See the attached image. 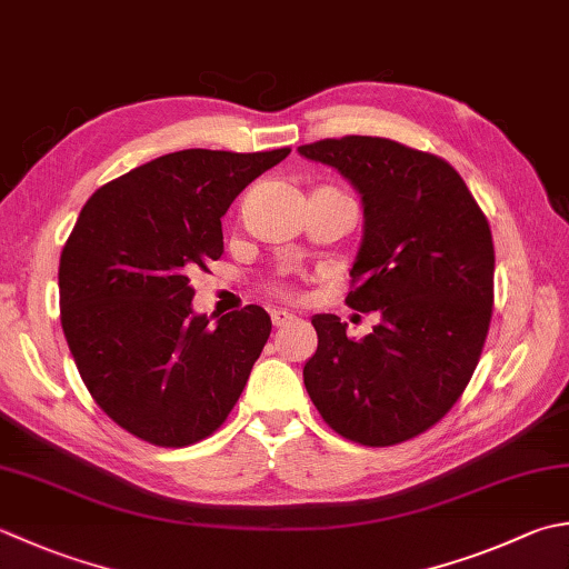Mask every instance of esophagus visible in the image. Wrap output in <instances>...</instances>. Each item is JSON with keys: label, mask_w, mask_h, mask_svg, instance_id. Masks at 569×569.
<instances>
[{"label": "esophagus", "mask_w": 569, "mask_h": 569, "mask_svg": "<svg viewBox=\"0 0 569 569\" xmlns=\"http://www.w3.org/2000/svg\"><path fill=\"white\" fill-rule=\"evenodd\" d=\"M271 320H273V326L276 328H281V326H291V322L296 320V316L293 313H288V310H271Z\"/></svg>", "instance_id": "esophagus-1"}]
</instances>
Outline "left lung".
<instances>
[{
	"label": "left lung",
	"instance_id": "1",
	"mask_svg": "<svg viewBox=\"0 0 569 569\" xmlns=\"http://www.w3.org/2000/svg\"><path fill=\"white\" fill-rule=\"evenodd\" d=\"M362 197L365 233L345 298L380 313L352 340L338 316H313L318 350L303 382L320 417L362 447H395L456 405L481 358L493 308V237L453 167L370 136L300 144Z\"/></svg>",
	"mask_w": 569,
	"mask_h": 569
}]
</instances>
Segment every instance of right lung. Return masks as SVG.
<instances>
[{"label":"right lung","mask_w":569,"mask_h":569,"mask_svg":"<svg viewBox=\"0 0 569 569\" xmlns=\"http://www.w3.org/2000/svg\"><path fill=\"white\" fill-rule=\"evenodd\" d=\"M180 150L144 162L88 199L61 251V328L96 405L154 447L214 433L271 336L247 306L209 326L189 276L224 253L221 217L256 177L288 158Z\"/></svg>","instance_id":"add662e5"}]
</instances>
